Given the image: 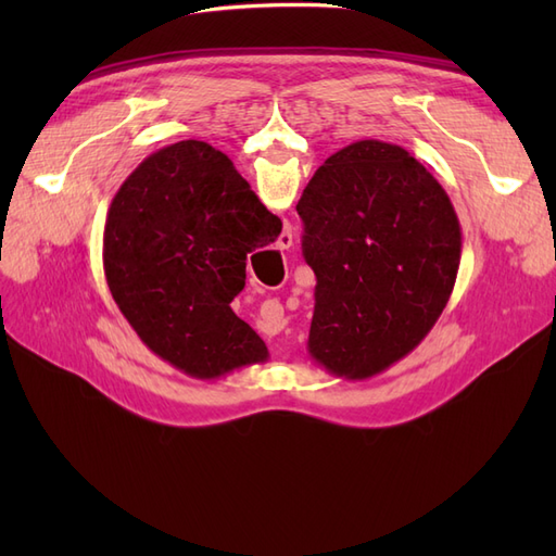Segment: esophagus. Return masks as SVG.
I'll return each instance as SVG.
<instances>
[{
  "instance_id": "1",
  "label": "esophagus",
  "mask_w": 556,
  "mask_h": 556,
  "mask_svg": "<svg viewBox=\"0 0 556 556\" xmlns=\"http://www.w3.org/2000/svg\"><path fill=\"white\" fill-rule=\"evenodd\" d=\"M276 248L278 250H290L292 248V231L290 229H285L280 237H278V241H276Z\"/></svg>"
}]
</instances>
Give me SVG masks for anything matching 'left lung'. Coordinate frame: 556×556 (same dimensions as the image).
Returning a JSON list of instances; mask_svg holds the SVG:
<instances>
[{
	"label": "left lung",
	"mask_w": 556,
	"mask_h": 556,
	"mask_svg": "<svg viewBox=\"0 0 556 556\" xmlns=\"http://www.w3.org/2000/svg\"><path fill=\"white\" fill-rule=\"evenodd\" d=\"M296 213L317 278L311 357L348 380L406 357L459 271L462 227L441 182L406 148L364 139L325 160Z\"/></svg>",
	"instance_id": "left-lung-1"
}]
</instances>
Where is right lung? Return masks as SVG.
Returning a JSON list of instances; mask_svg holds the SVG:
<instances>
[{"mask_svg":"<svg viewBox=\"0 0 556 556\" xmlns=\"http://www.w3.org/2000/svg\"><path fill=\"white\" fill-rule=\"evenodd\" d=\"M280 229L225 153L194 139L172 143L111 201L109 290L155 355L192 378H220L268 357L229 304L245 285L248 252L274 243Z\"/></svg>","mask_w":556,"mask_h":556,"instance_id":"add662e5","label":"right lung"}]
</instances>
